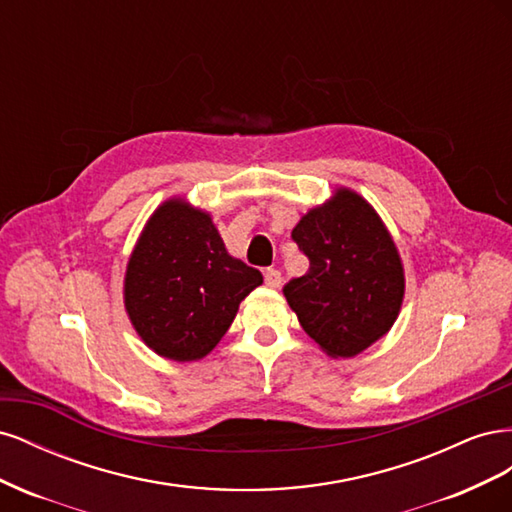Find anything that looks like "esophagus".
<instances>
[{
  "label": "esophagus",
  "mask_w": 512,
  "mask_h": 512,
  "mask_svg": "<svg viewBox=\"0 0 512 512\" xmlns=\"http://www.w3.org/2000/svg\"><path fill=\"white\" fill-rule=\"evenodd\" d=\"M265 284L269 288H280L282 286V273L277 269H267L265 271Z\"/></svg>",
  "instance_id": "34e87169"
}]
</instances>
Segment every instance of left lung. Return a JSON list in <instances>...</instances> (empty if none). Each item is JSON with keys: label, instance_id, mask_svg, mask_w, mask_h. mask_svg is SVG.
<instances>
[{"label": "left lung", "instance_id": "8db88e82", "mask_svg": "<svg viewBox=\"0 0 512 512\" xmlns=\"http://www.w3.org/2000/svg\"><path fill=\"white\" fill-rule=\"evenodd\" d=\"M309 258L305 275L284 286L303 331L333 359H350L389 333L404 301L395 241L363 196L339 188L292 228Z\"/></svg>", "mask_w": 512, "mask_h": 512}]
</instances>
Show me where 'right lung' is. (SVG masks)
<instances>
[{"label": "right lung", "mask_w": 512, "mask_h": 512, "mask_svg": "<svg viewBox=\"0 0 512 512\" xmlns=\"http://www.w3.org/2000/svg\"><path fill=\"white\" fill-rule=\"evenodd\" d=\"M262 273L232 258L207 211L162 203L128 260L123 303L143 342L170 361H198L218 346Z\"/></svg>", "instance_id": "add662e5"}]
</instances>
